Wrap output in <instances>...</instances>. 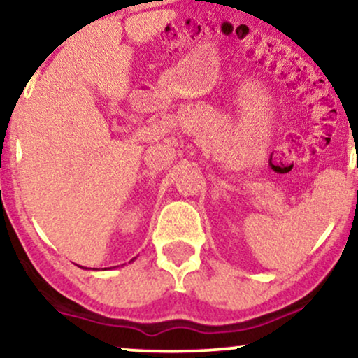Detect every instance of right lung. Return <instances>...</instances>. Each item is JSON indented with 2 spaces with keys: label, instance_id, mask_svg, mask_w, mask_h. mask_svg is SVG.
Instances as JSON below:
<instances>
[{
  "label": "right lung",
  "instance_id": "obj_1",
  "mask_svg": "<svg viewBox=\"0 0 358 358\" xmlns=\"http://www.w3.org/2000/svg\"><path fill=\"white\" fill-rule=\"evenodd\" d=\"M132 261H134V259H132Z\"/></svg>",
  "mask_w": 358,
  "mask_h": 358
}]
</instances>
